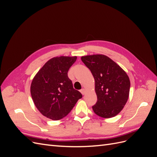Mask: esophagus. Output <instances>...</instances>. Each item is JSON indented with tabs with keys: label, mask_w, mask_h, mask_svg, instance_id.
Instances as JSON below:
<instances>
[{
	"label": "esophagus",
	"mask_w": 157,
	"mask_h": 157,
	"mask_svg": "<svg viewBox=\"0 0 157 157\" xmlns=\"http://www.w3.org/2000/svg\"><path fill=\"white\" fill-rule=\"evenodd\" d=\"M80 92L82 93V95H84V94H85V92H86V91H85V90H84V88H82V89L80 90Z\"/></svg>",
	"instance_id": "esophagus-1"
}]
</instances>
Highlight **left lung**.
I'll return each mask as SVG.
<instances>
[{
    "label": "left lung",
    "instance_id": "left-lung-1",
    "mask_svg": "<svg viewBox=\"0 0 157 157\" xmlns=\"http://www.w3.org/2000/svg\"><path fill=\"white\" fill-rule=\"evenodd\" d=\"M81 60L95 79L98 100L92 106L94 112L103 118L116 116L124 107L129 96L130 82L128 76L106 56H82Z\"/></svg>",
    "mask_w": 157,
    "mask_h": 157
}]
</instances>
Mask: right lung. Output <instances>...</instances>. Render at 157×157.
I'll return each instance as SVG.
<instances>
[{
  "label": "right lung",
  "instance_id": "right-lung-1",
  "mask_svg": "<svg viewBox=\"0 0 157 157\" xmlns=\"http://www.w3.org/2000/svg\"><path fill=\"white\" fill-rule=\"evenodd\" d=\"M77 57L52 58L36 73L31 85L35 106L42 115L58 121L67 116L82 95L73 88L67 75Z\"/></svg>",
  "mask_w": 157,
  "mask_h": 157
}]
</instances>
